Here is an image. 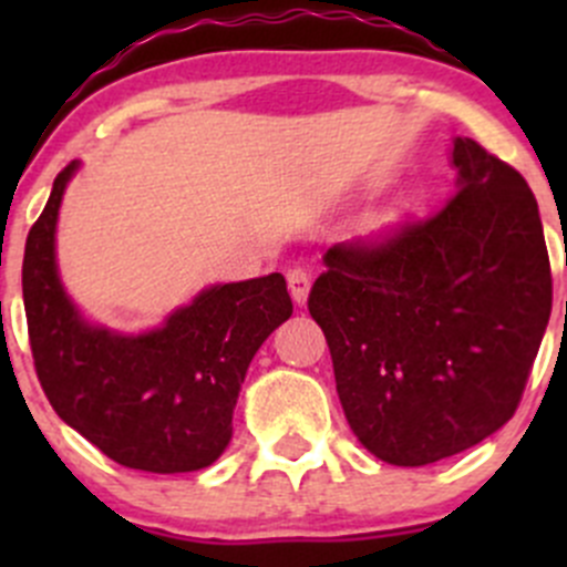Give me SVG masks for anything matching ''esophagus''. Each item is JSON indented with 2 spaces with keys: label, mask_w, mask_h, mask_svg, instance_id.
<instances>
[{
  "label": "esophagus",
  "mask_w": 567,
  "mask_h": 567,
  "mask_svg": "<svg viewBox=\"0 0 567 567\" xmlns=\"http://www.w3.org/2000/svg\"><path fill=\"white\" fill-rule=\"evenodd\" d=\"M288 290L290 296H293L296 305H307V296H310V274H307L305 268H290Z\"/></svg>",
  "instance_id": "1"
}]
</instances>
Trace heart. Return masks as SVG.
<instances>
[{
  "label": "heart",
  "instance_id": "heart-1",
  "mask_svg": "<svg viewBox=\"0 0 567 567\" xmlns=\"http://www.w3.org/2000/svg\"><path fill=\"white\" fill-rule=\"evenodd\" d=\"M398 221H400V210L386 208V210H381L379 216H373V221H370V230L379 233V236H384V233H390L398 227Z\"/></svg>",
  "mask_w": 567,
  "mask_h": 567
}]
</instances>
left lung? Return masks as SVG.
Masks as SVG:
<instances>
[{"instance_id": "8db88e82", "label": "left lung", "mask_w": 567, "mask_h": 567, "mask_svg": "<svg viewBox=\"0 0 567 567\" xmlns=\"http://www.w3.org/2000/svg\"><path fill=\"white\" fill-rule=\"evenodd\" d=\"M455 197L384 244H337L310 290L342 411L364 450L427 466L499 431L551 316L532 188L468 136L450 147Z\"/></svg>"}]
</instances>
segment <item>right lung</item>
<instances>
[{"label":"right lung","mask_w":567,"mask_h":567,"mask_svg":"<svg viewBox=\"0 0 567 567\" xmlns=\"http://www.w3.org/2000/svg\"><path fill=\"white\" fill-rule=\"evenodd\" d=\"M76 173L71 162L56 175L21 268L40 386L60 420L120 466L156 474L210 466L233 439L251 357L293 312L285 277L210 285L140 334L93 323L56 266V219Z\"/></svg>","instance_id":"1"}]
</instances>
